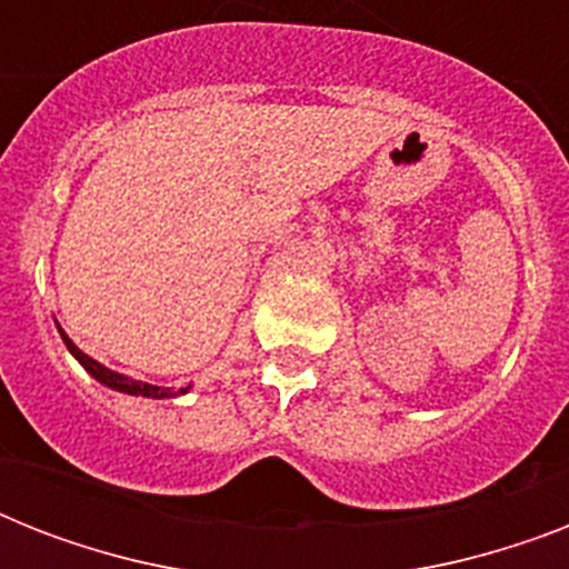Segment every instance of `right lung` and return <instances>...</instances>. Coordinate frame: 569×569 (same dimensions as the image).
Returning <instances> with one entry per match:
<instances>
[{
    "instance_id": "1",
    "label": "right lung",
    "mask_w": 569,
    "mask_h": 569,
    "mask_svg": "<svg viewBox=\"0 0 569 569\" xmlns=\"http://www.w3.org/2000/svg\"><path fill=\"white\" fill-rule=\"evenodd\" d=\"M58 333H61V339H64V346L67 351L82 363V369L91 378H97L102 383V387H111V389H118V392H127V396H144V398H177L182 396V392H189L191 387H182V389H171V387H153V383H144V380H132L127 378V375H120V372H111V369H106L102 363H97L93 357H88L84 351H79V348L73 346V339L67 337L64 330L58 328Z\"/></svg>"
}]
</instances>
